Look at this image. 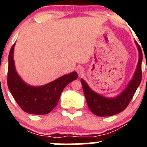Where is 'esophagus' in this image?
<instances>
[{
	"mask_svg": "<svg viewBox=\"0 0 147 147\" xmlns=\"http://www.w3.org/2000/svg\"><path fill=\"white\" fill-rule=\"evenodd\" d=\"M77 73L80 76H82V75H83L85 74V70H84V68H82V67H79L77 69Z\"/></svg>",
	"mask_w": 147,
	"mask_h": 147,
	"instance_id": "esophagus-1",
	"label": "esophagus"
}]
</instances>
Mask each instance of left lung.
<instances>
[{
  "instance_id": "8db88e82",
  "label": "left lung",
  "mask_w": 147,
  "mask_h": 147,
  "mask_svg": "<svg viewBox=\"0 0 147 147\" xmlns=\"http://www.w3.org/2000/svg\"><path fill=\"white\" fill-rule=\"evenodd\" d=\"M135 42H136V45L138 50V54H139L137 67H136L132 80L129 81V84L120 94L113 98L105 97L93 91V90L88 86L86 82L83 79H81L83 91H84L88 107L96 115L110 116V115L119 113L125 110L127 105H129L132 100L136 90L139 86L141 78H142L141 63H142L143 54L140 45L136 41H135Z\"/></svg>"
}]
</instances>
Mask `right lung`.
<instances>
[{
    "instance_id": "right-lung-1",
    "label": "right lung",
    "mask_w": 147,
    "mask_h": 147,
    "mask_svg": "<svg viewBox=\"0 0 147 147\" xmlns=\"http://www.w3.org/2000/svg\"><path fill=\"white\" fill-rule=\"evenodd\" d=\"M9 54L7 84L12 96L23 111L34 115L48 114L57 106L62 90L78 77L76 71L62 76L42 86H32L21 79L15 69L14 48Z\"/></svg>"
}]
</instances>
